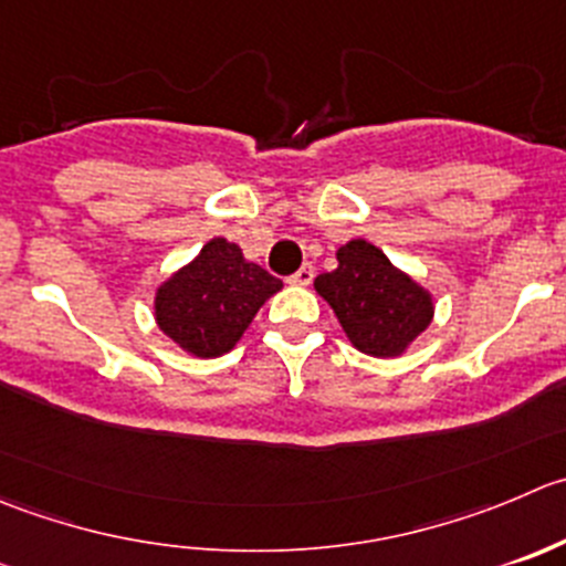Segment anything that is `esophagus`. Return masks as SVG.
Returning a JSON list of instances; mask_svg holds the SVG:
<instances>
[{
    "mask_svg": "<svg viewBox=\"0 0 566 566\" xmlns=\"http://www.w3.org/2000/svg\"><path fill=\"white\" fill-rule=\"evenodd\" d=\"M312 279H315V268L306 262V265H301L298 271L290 276V284H298V287H306V284H312Z\"/></svg>",
    "mask_w": 566,
    "mask_h": 566,
    "instance_id": "1",
    "label": "esophagus"
}]
</instances>
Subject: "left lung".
<instances>
[{
	"label": "left lung",
	"mask_w": 566,
	"mask_h": 566,
	"mask_svg": "<svg viewBox=\"0 0 566 566\" xmlns=\"http://www.w3.org/2000/svg\"><path fill=\"white\" fill-rule=\"evenodd\" d=\"M337 271L321 273L315 290L332 304L350 343L370 356H395L434 315L431 295L417 287L367 240L337 251Z\"/></svg>",
	"instance_id": "1"
}]
</instances>
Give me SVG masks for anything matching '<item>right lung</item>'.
Returning <instances> with one entry per match:
<instances>
[{
    "label": "right lung",
    "instance_id": "add662e5",
    "mask_svg": "<svg viewBox=\"0 0 566 566\" xmlns=\"http://www.w3.org/2000/svg\"><path fill=\"white\" fill-rule=\"evenodd\" d=\"M276 290H282L276 276L245 262L234 243L216 238L157 290V323L190 354L221 356Z\"/></svg>",
    "mask_w": 566,
    "mask_h": 566
}]
</instances>
